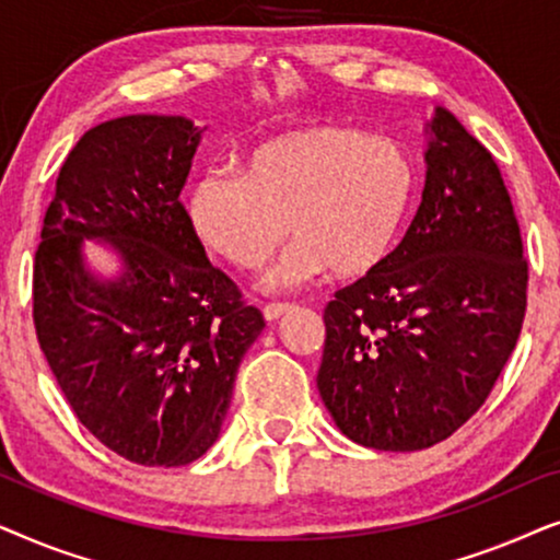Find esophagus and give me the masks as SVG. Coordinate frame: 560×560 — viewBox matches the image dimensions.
<instances>
[{"instance_id":"esophagus-1","label":"esophagus","mask_w":560,"mask_h":560,"mask_svg":"<svg viewBox=\"0 0 560 560\" xmlns=\"http://www.w3.org/2000/svg\"><path fill=\"white\" fill-rule=\"evenodd\" d=\"M295 305H290V303H270V305H265V320H270V324H275V320L278 318H282L285 316L288 311H293Z\"/></svg>"}]
</instances>
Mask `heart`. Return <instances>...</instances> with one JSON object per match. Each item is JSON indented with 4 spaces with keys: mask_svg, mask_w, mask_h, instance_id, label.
I'll return each mask as SVG.
<instances>
[{
    "mask_svg": "<svg viewBox=\"0 0 560 560\" xmlns=\"http://www.w3.org/2000/svg\"><path fill=\"white\" fill-rule=\"evenodd\" d=\"M416 167L387 137L313 127L257 144L244 173L209 171L188 196L198 240L236 270H257L295 236L262 290L301 288L331 270L357 278L393 252L416 198Z\"/></svg>",
    "mask_w": 560,
    "mask_h": 560,
    "instance_id": "1",
    "label": "heart"
}]
</instances>
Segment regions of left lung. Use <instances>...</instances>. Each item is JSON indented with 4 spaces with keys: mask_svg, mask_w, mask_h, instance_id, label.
<instances>
[{
    "mask_svg": "<svg viewBox=\"0 0 560 560\" xmlns=\"http://www.w3.org/2000/svg\"><path fill=\"white\" fill-rule=\"evenodd\" d=\"M425 188L402 242L326 305L318 393L359 446L446 441L492 393L527 305V265L494 158L435 106Z\"/></svg>",
    "mask_w": 560,
    "mask_h": 560,
    "instance_id": "8db88e82",
    "label": "left lung"
}]
</instances>
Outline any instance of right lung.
Segmentation results:
<instances>
[{
	"instance_id": "right-lung-1",
	"label": "right lung",
	"mask_w": 560,
	"mask_h": 560,
	"mask_svg": "<svg viewBox=\"0 0 560 560\" xmlns=\"http://www.w3.org/2000/svg\"><path fill=\"white\" fill-rule=\"evenodd\" d=\"M201 135L167 114L91 127L60 167L35 255V331L68 405L142 466H186L217 443L265 328L180 203ZM83 241L115 252L114 279L88 265Z\"/></svg>"
}]
</instances>
